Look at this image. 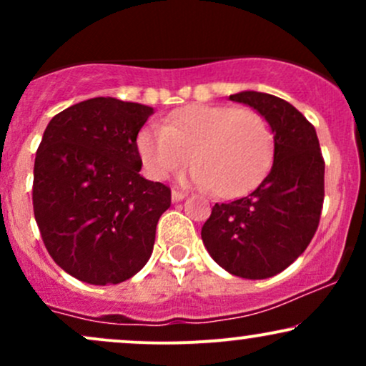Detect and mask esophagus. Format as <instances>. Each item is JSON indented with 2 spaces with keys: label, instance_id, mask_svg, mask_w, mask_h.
I'll return each mask as SVG.
<instances>
[{
  "label": "esophagus",
  "instance_id": "obj_1",
  "mask_svg": "<svg viewBox=\"0 0 366 366\" xmlns=\"http://www.w3.org/2000/svg\"><path fill=\"white\" fill-rule=\"evenodd\" d=\"M184 197H186V194H184L182 191H172V203H179V201H182Z\"/></svg>",
  "mask_w": 366,
  "mask_h": 366
}]
</instances>
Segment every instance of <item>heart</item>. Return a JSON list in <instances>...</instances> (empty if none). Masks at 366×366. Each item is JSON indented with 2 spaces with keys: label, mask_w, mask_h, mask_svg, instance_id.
I'll return each instance as SVG.
<instances>
[{
  "label": "heart",
  "mask_w": 366,
  "mask_h": 366,
  "mask_svg": "<svg viewBox=\"0 0 366 366\" xmlns=\"http://www.w3.org/2000/svg\"><path fill=\"white\" fill-rule=\"evenodd\" d=\"M137 149L153 179L184 167L192 153L196 163L182 182L232 197L253 187L270 167L274 132L262 113L249 108L189 104L169 115L167 125H146Z\"/></svg>",
  "instance_id": "b5f03b06"
}]
</instances>
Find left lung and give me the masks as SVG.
<instances>
[{
    "label": "left lung",
    "instance_id": "obj_1",
    "mask_svg": "<svg viewBox=\"0 0 366 366\" xmlns=\"http://www.w3.org/2000/svg\"><path fill=\"white\" fill-rule=\"evenodd\" d=\"M229 99L251 107L270 124L274 163L254 191L213 207L201 239L229 274L268 279L285 270L317 232L325 163L315 127L291 103L256 91Z\"/></svg>",
    "mask_w": 366,
    "mask_h": 366
}]
</instances>
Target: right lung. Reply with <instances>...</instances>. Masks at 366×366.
<instances>
[{
    "label": "right lung",
    "mask_w": 366,
    "mask_h": 366,
    "mask_svg": "<svg viewBox=\"0 0 366 366\" xmlns=\"http://www.w3.org/2000/svg\"><path fill=\"white\" fill-rule=\"evenodd\" d=\"M153 108L92 98L54 115L34 162L32 204L46 249L66 274L120 284L148 263L170 189L139 174L137 134Z\"/></svg>",
    "instance_id": "obj_1"
}]
</instances>
